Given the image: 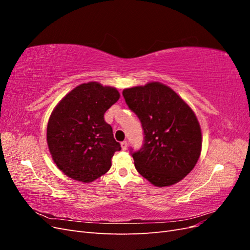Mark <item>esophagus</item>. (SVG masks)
<instances>
[{
	"instance_id": "1",
	"label": "esophagus",
	"mask_w": 250,
	"mask_h": 250,
	"mask_svg": "<svg viewBox=\"0 0 250 250\" xmlns=\"http://www.w3.org/2000/svg\"><path fill=\"white\" fill-rule=\"evenodd\" d=\"M121 147H122V149H123V150H126V149H127V147H128V143H127L126 141L121 142Z\"/></svg>"
}]
</instances>
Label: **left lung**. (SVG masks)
I'll return each instance as SVG.
<instances>
[{"instance_id": "obj_1", "label": "left lung", "mask_w": 250, "mask_h": 250, "mask_svg": "<svg viewBox=\"0 0 250 250\" xmlns=\"http://www.w3.org/2000/svg\"><path fill=\"white\" fill-rule=\"evenodd\" d=\"M123 96L145 135L142 148L131 151L135 169L156 187L178 183L193 170L201 153V129L194 111L161 82L125 88Z\"/></svg>"}]
</instances>
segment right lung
<instances>
[{
	"label": "right lung",
	"mask_w": 250,
	"mask_h": 250,
	"mask_svg": "<svg viewBox=\"0 0 250 250\" xmlns=\"http://www.w3.org/2000/svg\"><path fill=\"white\" fill-rule=\"evenodd\" d=\"M120 98L118 89L98 82L82 83L65 95L52 111L47 142L53 161L66 176L92 183L111 167L121 150L104 113Z\"/></svg>",
	"instance_id": "add662e5"
}]
</instances>
